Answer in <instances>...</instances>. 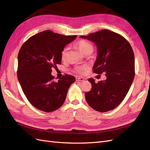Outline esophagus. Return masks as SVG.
Listing matches in <instances>:
<instances>
[{
  "instance_id": "obj_1",
  "label": "esophagus",
  "mask_w": 150,
  "mask_h": 150,
  "mask_svg": "<svg viewBox=\"0 0 150 150\" xmlns=\"http://www.w3.org/2000/svg\"><path fill=\"white\" fill-rule=\"evenodd\" d=\"M76 81H80V82H83V81H84V79L82 78V77H79V78H78L77 79H76Z\"/></svg>"
}]
</instances>
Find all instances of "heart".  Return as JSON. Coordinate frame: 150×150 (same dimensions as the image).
Listing matches in <instances>:
<instances>
[{
  "label": "heart",
  "instance_id": "obj_1",
  "mask_svg": "<svg viewBox=\"0 0 150 150\" xmlns=\"http://www.w3.org/2000/svg\"><path fill=\"white\" fill-rule=\"evenodd\" d=\"M76 47L78 48V49L81 51L83 54H86L88 52H92L93 51V45L90 43L88 41L86 40H81L79 42L76 43ZM68 54V48L65 47L62 49L61 52V57L62 59L65 58L67 57ZM85 69L84 67H79L76 68L75 69V71L78 73V74H82V71Z\"/></svg>",
  "mask_w": 150,
  "mask_h": 150
}]
</instances>
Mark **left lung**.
Masks as SVG:
<instances>
[{"label":"left lung","instance_id":"8db88e82","mask_svg":"<svg viewBox=\"0 0 150 150\" xmlns=\"http://www.w3.org/2000/svg\"><path fill=\"white\" fill-rule=\"evenodd\" d=\"M98 47V55L93 69L97 74L106 73V80L96 83L88 79L92 88L85 93L86 102L101 112L117 107L129 91L135 76L134 54L129 42L120 34L103 29L88 36H81Z\"/></svg>","mask_w":150,"mask_h":150}]
</instances>
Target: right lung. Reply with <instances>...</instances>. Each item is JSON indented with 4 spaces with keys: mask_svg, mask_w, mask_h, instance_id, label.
Here are the masks:
<instances>
[{
    "mask_svg": "<svg viewBox=\"0 0 150 150\" xmlns=\"http://www.w3.org/2000/svg\"><path fill=\"white\" fill-rule=\"evenodd\" d=\"M76 37L44 30L29 38L20 48L17 76L24 95L36 109L49 112L64 103L75 78L66 74L55 82L52 68L61 64L62 49Z\"/></svg>",
    "mask_w": 150,
    "mask_h": 150,
    "instance_id": "add662e5",
    "label": "right lung"
}]
</instances>
